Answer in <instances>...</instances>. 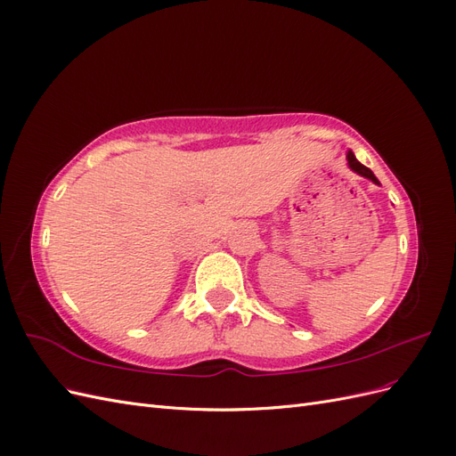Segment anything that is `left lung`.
I'll use <instances>...</instances> for the list:
<instances>
[{
    "label": "left lung",
    "mask_w": 456,
    "mask_h": 456,
    "mask_svg": "<svg viewBox=\"0 0 456 456\" xmlns=\"http://www.w3.org/2000/svg\"><path fill=\"white\" fill-rule=\"evenodd\" d=\"M346 159H348V165H350V169H352L354 173H357V175H362V176L369 178V181H372L375 184H380V183H379V178H377L375 175H372V171H370L369 167H365V165H362L360 161L355 159V156H354V151H352V150H348Z\"/></svg>",
    "instance_id": "1"
}]
</instances>
